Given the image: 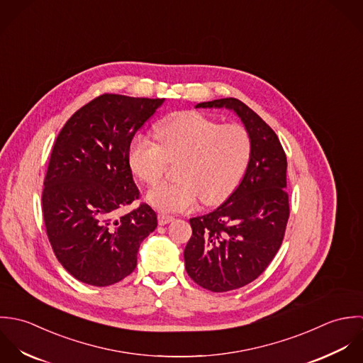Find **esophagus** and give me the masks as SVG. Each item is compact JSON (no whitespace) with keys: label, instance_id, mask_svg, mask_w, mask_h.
Segmentation results:
<instances>
[{"label":"esophagus","instance_id":"obj_1","mask_svg":"<svg viewBox=\"0 0 363 363\" xmlns=\"http://www.w3.org/2000/svg\"><path fill=\"white\" fill-rule=\"evenodd\" d=\"M174 220L172 216H165V215H160L158 216V224L160 225H165V224H168V223H171Z\"/></svg>","mask_w":363,"mask_h":363}]
</instances>
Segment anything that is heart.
Returning a JSON list of instances; mask_svg holds the SVG:
<instances>
[{
	"mask_svg": "<svg viewBox=\"0 0 363 363\" xmlns=\"http://www.w3.org/2000/svg\"><path fill=\"white\" fill-rule=\"evenodd\" d=\"M158 145L136 136L128 161L143 184L155 185L168 162L176 164L174 184H161L147 195L148 203L162 213L194 209L201 199L209 206L224 202L240 185L251 157V139L238 123L220 125L199 112H181L155 128Z\"/></svg>",
	"mask_w": 363,
	"mask_h": 363,
	"instance_id": "heart-1",
	"label": "heart"
}]
</instances>
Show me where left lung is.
I'll return each instance as SVG.
<instances>
[{"instance_id":"8db88e82","label":"left lung","mask_w":363,"mask_h":363,"mask_svg":"<svg viewBox=\"0 0 363 363\" xmlns=\"http://www.w3.org/2000/svg\"><path fill=\"white\" fill-rule=\"evenodd\" d=\"M225 108L242 122L251 157L237 189L209 215L191 218L185 251L188 275L212 291L238 289L255 281L281 248L289 218L286 154L275 132L235 98L201 102Z\"/></svg>"}]
</instances>
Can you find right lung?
<instances>
[{
  "instance_id": "1",
  "label": "right lung",
  "mask_w": 363,
  "mask_h": 363,
  "mask_svg": "<svg viewBox=\"0 0 363 363\" xmlns=\"http://www.w3.org/2000/svg\"><path fill=\"white\" fill-rule=\"evenodd\" d=\"M164 101L104 94L78 109L55 142L43 218L59 262L82 284L109 286L130 275L142 241L157 227L145 203L123 216L119 209L139 199L130 142Z\"/></svg>"
}]
</instances>
